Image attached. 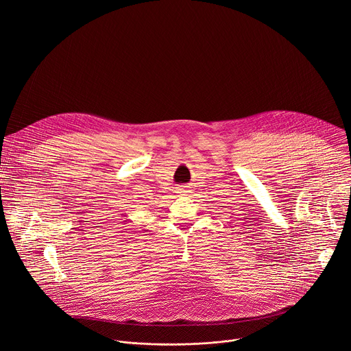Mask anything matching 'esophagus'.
Wrapping results in <instances>:
<instances>
[{
  "label": "esophagus",
  "instance_id": "esophagus-1",
  "mask_svg": "<svg viewBox=\"0 0 351 351\" xmlns=\"http://www.w3.org/2000/svg\"><path fill=\"white\" fill-rule=\"evenodd\" d=\"M189 191V187L187 186H179L178 187V193H180V194H186Z\"/></svg>",
  "mask_w": 351,
  "mask_h": 351
}]
</instances>
